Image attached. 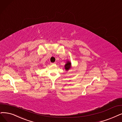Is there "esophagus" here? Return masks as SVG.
<instances>
[{
    "label": "esophagus",
    "mask_w": 122,
    "mask_h": 122,
    "mask_svg": "<svg viewBox=\"0 0 122 122\" xmlns=\"http://www.w3.org/2000/svg\"><path fill=\"white\" fill-rule=\"evenodd\" d=\"M56 64L55 62H53V63H52V62H51L50 63V65H55Z\"/></svg>",
    "instance_id": "esophagus-1"
}]
</instances>
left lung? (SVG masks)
Masks as SVG:
<instances>
[{"mask_svg": "<svg viewBox=\"0 0 122 122\" xmlns=\"http://www.w3.org/2000/svg\"><path fill=\"white\" fill-rule=\"evenodd\" d=\"M71 63L69 61H68L65 65V69L66 70H69L71 68Z\"/></svg>", "mask_w": 122, "mask_h": 122, "instance_id": "1", "label": "left lung"}]
</instances>
